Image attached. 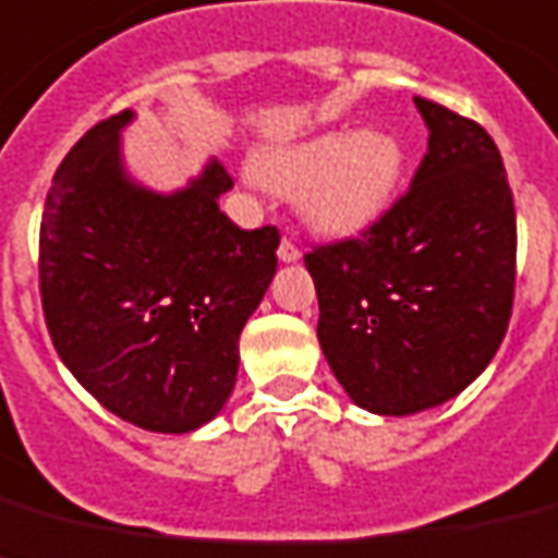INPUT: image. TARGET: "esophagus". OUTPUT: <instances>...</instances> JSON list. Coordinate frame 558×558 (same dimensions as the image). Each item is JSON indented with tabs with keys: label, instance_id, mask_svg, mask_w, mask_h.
Instances as JSON below:
<instances>
[{
	"label": "esophagus",
	"instance_id": "esophagus-1",
	"mask_svg": "<svg viewBox=\"0 0 558 558\" xmlns=\"http://www.w3.org/2000/svg\"><path fill=\"white\" fill-rule=\"evenodd\" d=\"M300 256H302L300 244L284 235L282 244H279V258H282V262H296V258H300Z\"/></svg>",
	"mask_w": 558,
	"mask_h": 558
}]
</instances>
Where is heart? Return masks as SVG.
Listing matches in <instances>:
<instances>
[{"mask_svg": "<svg viewBox=\"0 0 558 558\" xmlns=\"http://www.w3.org/2000/svg\"><path fill=\"white\" fill-rule=\"evenodd\" d=\"M403 146L389 132H328L256 158L267 186L300 190L302 213L325 235H354L391 207L403 175Z\"/></svg>", "mask_w": 558, "mask_h": 558, "instance_id": "1", "label": "heart"}]
</instances>
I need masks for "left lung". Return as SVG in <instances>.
I'll return each instance as SVG.
<instances>
[{"label":"left lung","mask_w":558,"mask_h":558,"mask_svg":"<svg viewBox=\"0 0 558 558\" xmlns=\"http://www.w3.org/2000/svg\"><path fill=\"white\" fill-rule=\"evenodd\" d=\"M429 149L412 186L363 233L305 253L316 337L374 414L461 395L496 356L515 293V207L487 129L414 97Z\"/></svg>","instance_id":"1"}]
</instances>
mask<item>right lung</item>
<instances>
[{
    "label": "right lung",
    "instance_id": "add662e5",
    "mask_svg": "<svg viewBox=\"0 0 558 558\" xmlns=\"http://www.w3.org/2000/svg\"><path fill=\"white\" fill-rule=\"evenodd\" d=\"M129 109L100 120L62 158L39 227V296L53 349L88 395L141 429L184 435L233 391L279 230H242L218 209L233 186L218 160L172 195L129 181Z\"/></svg>",
    "mask_w": 558,
    "mask_h": 558
}]
</instances>
